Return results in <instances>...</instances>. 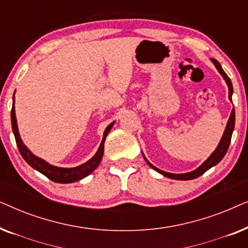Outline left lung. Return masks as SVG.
Returning <instances> with one entry per match:
<instances>
[{"label":"left lung","mask_w":248,"mask_h":248,"mask_svg":"<svg viewBox=\"0 0 248 248\" xmlns=\"http://www.w3.org/2000/svg\"><path fill=\"white\" fill-rule=\"evenodd\" d=\"M213 64H215V66L217 67V70L219 71V73L221 74L223 79H225L227 86H228V90H229V99L232 101V81L227 76L225 71L222 70L221 65H220V63L218 62L217 60H211ZM233 128H235V109L232 108V114H230V117L228 120V123H227V126H226V130L223 132V135L221 138V140H220L218 147L216 148V150L212 152L211 155L206 159V160L203 162V164L200 166L199 168H196L195 170L193 171H189V172H186V174H171V172H167V171H164L161 170V169H159L157 167H155L154 165L150 164L147 160V158L144 157L143 155V158L145 159V161L148 162V165L150 166L152 169H155V171H158L159 174L166 176V177H169L171 179H178V181H189V179H194L196 177H199V176H201L204 174L206 170H209L210 168L213 167V166H216L218 162L221 161V159L225 157V155L227 154V150H228L229 148V144H230V141H232V132H233Z\"/></svg>","instance_id":"1"}]
</instances>
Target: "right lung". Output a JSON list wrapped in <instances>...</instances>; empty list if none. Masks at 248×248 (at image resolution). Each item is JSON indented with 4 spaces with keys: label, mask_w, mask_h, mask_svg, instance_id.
I'll list each match as a JSON object with an SVG mask.
<instances>
[{
    "label": "right lung",
    "mask_w": 248,
    "mask_h": 248,
    "mask_svg": "<svg viewBox=\"0 0 248 248\" xmlns=\"http://www.w3.org/2000/svg\"><path fill=\"white\" fill-rule=\"evenodd\" d=\"M11 123H12V131L15 134L16 145H18L19 152L21 154L22 158L27 161V164L31 166L33 169L42 172L43 175H45L47 178H49L50 181L55 183H61V184H67V183H74L80 181L84 177H87L88 175L91 174L98 166H99L101 159L104 155V143L106 140V137L109 133V131L113 127L115 122L110 123L106 127V130L104 132L103 140L98 148L96 155H93L90 160H88L84 164L78 166V167L73 168H61L56 167V166L49 165L48 162L44 160V159L36 157L28 148L23 144V142L20 138L19 131H18V124H16V109H15V94H13V103H12V109H11Z\"/></svg>",
    "instance_id": "add662e5"
}]
</instances>
